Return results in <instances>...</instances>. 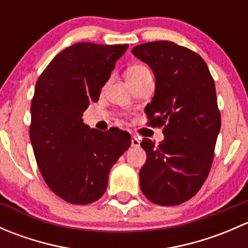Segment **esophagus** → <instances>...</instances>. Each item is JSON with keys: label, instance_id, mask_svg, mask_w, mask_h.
Here are the masks:
<instances>
[{"label": "esophagus", "instance_id": "34e87169", "mask_svg": "<svg viewBox=\"0 0 248 248\" xmlns=\"http://www.w3.org/2000/svg\"><path fill=\"white\" fill-rule=\"evenodd\" d=\"M132 146H133V147H139L140 146V140H139V138H137L136 136L132 137Z\"/></svg>", "mask_w": 248, "mask_h": 248}]
</instances>
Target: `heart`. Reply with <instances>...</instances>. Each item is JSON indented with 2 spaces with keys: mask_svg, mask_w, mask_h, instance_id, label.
<instances>
[{
  "mask_svg": "<svg viewBox=\"0 0 248 248\" xmlns=\"http://www.w3.org/2000/svg\"><path fill=\"white\" fill-rule=\"evenodd\" d=\"M146 73H150L147 67L142 66V64H136V66H132L131 68L128 69V72H127V78H136Z\"/></svg>",
  "mask_w": 248,
  "mask_h": 248,
  "instance_id": "obj_1",
  "label": "heart"
}]
</instances>
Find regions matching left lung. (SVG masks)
Here are the masks:
<instances>
[{
  "mask_svg": "<svg viewBox=\"0 0 248 248\" xmlns=\"http://www.w3.org/2000/svg\"><path fill=\"white\" fill-rule=\"evenodd\" d=\"M132 54L156 79L145 114L151 126H164L163 141L144 138L140 144L146 151L140 188L155 204L179 205L201 189L214 159L221 129L214 79L198 54L172 42L140 44Z\"/></svg>",
  "mask_w": 248,
  "mask_h": 248,
  "instance_id": "obj_1",
  "label": "left lung"
}]
</instances>
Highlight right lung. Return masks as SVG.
<instances>
[{"label": "right lung", "instance_id": "right-lung-1", "mask_svg": "<svg viewBox=\"0 0 248 248\" xmlns=\"http://www.w3.org/2000/svg\"><path fill=\"white\" fill-rule=\"evenodd\" d=\"M127 44L77 43L39 77L31 104L30 138L44 181L71 204H91L108 187L111 167L131 146V134L90 128L82 112L97 102Z\"/></svg>", "mask_w": 248, "mask_h": 248}]
</instances>
